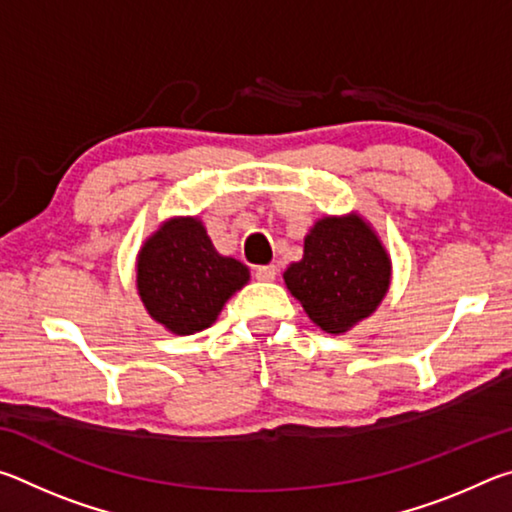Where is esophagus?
Instances as JSON below:
<instances>
[{"label":"esophagus","instance_id":"obj_1","mask_svg":"<svg viewBox=\"0 0 512 512\" xmlns=\"http://www.w3.org/2000/svg\"><path fill=\"white\" fill-rule=\"evenodd\" d=\"M275 275H277V268L273 264L255 268V277H257V280H262V282H273Z\"/></svg>","mask_w":512,"mask_h":512}]
</instances>
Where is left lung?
I'll return each mask as SVG.
<instances>
[{"label":"left lung","instance_id":"8db88e82","mask_svg":"<svg viewBox=\"0 0 512 512\" xmlns=\"http://www.w3.org/2000/svg\"><path fill=\"white\" fill-rule=\"evenodd\" d=\"M291 296L327 334L368 318L391 287V257L359 214L323 216L305 237V255L284 271Z\"/></svg>","mask_w":512,"mask_h":512}]
</instances>
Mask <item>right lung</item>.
Instances as JSON below:
<instances>
[{"instance_id":"obj_1","label":"right lung","mask_w":512,"mask_h":512,"mask_svg":"<svg viewBox=\"0 0 512 512\" xmlns=\"http://www.w3.org/2000/svg\"><path fill=\"white\" fill-rule=\"evenodd\" d=\"M248 280V268L216 253L194 216L164 221L137 255V293L146 311L178 336L210 327Z\"/></svg>"}]
</instances>
